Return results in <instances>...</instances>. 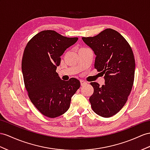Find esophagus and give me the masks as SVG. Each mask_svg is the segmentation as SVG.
Here are the masks:
<instances>
[{"label":"esophagus","instance_id":"1","mask_svg":"<svg viewBox=\"0 0 150 150\" xmlns=\"http://www.w3.org/2000/svg\"><path fill=\"white\" fill-rule=\"evenodd\" d=\"M80 84H81V86H84L86 85V84H87V82L86 81H84L83 80H80Z\"/></svg>","mask_w":150,"mask_h":150}]
</instances>
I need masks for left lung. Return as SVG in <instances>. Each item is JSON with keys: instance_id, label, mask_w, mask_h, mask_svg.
Returning <instances> with one entry per match:
<instances>
[{"instance_id": "8db88e82", "label": "left lung", "mask_w": 150, "mask_h": 150, "mask_svg": "<svg viewBox=\"0 0 150 150\" xmlns=\"http://www.w3.org/2000/svg\"><path fill=\"white\" fill-rule=\"evenodd\" d=\"M96 56L94 68L104 75L101 87L91 82L94 93L89 98L92 109L105 118L117 114L127 101L135 73L132 50L125 38L116 30L107 28L98 35L82 37Z\"/></svg>"}]
</instances>
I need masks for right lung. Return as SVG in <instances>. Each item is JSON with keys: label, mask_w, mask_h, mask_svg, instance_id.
Returning a JSON list of instances; mask_svg holds the SVG:
<instances>
[{"label": "right lung", "mask_w": 150, "mask_h": 150, "mask_svg": "<svg viewBox=\"0 0 150 150\" xmlns=\"http://www.w3.org/2000/svg\"><path fill=\"white\" fill-rule=\"evenodd\" d=\"M77 40V37L44 30L26 45L21 63L25 86L30 101L45 117L56 118L67 112L71 97L80 86L78 79L64 81L56 71L61 56Z\"/></svg>", "instance_id": "1"}]
</instances>
